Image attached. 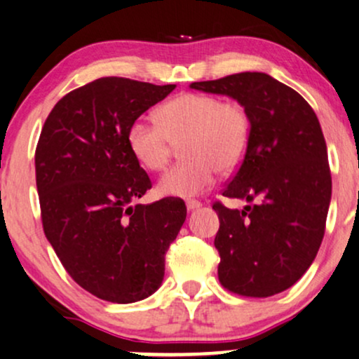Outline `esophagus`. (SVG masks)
<instances>
[{
	"instance_id": "1",
	"label": "esophagus",
	"mask_w": 359,
	"mask_h": 359,
	"mask_svg": "<svg viewBox=\"0 0 359 359\" xmlns=\"http://www.w3.org/2000/svg\"><path fill=\"white\" fill-rule=\"evenodd\" d=\"M201 206V201H198V200H188L187 201V208L189 211L191 210H198V208Z\"/></svg>"
}]
</instances>
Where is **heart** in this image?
Wrapping results in <instances>:
<instances>
[{
  "mask_svg": "<svg viewBox=\"0 0 359 359\" xmlns=\"http://www.w3.org/2000/svg\"><path fill=\"white\" fill-rule=\"evenodd\" d=\"M158 125L135 121L128 128V148L148 171H161L172 144L184 161L168 170L158 183L165 196L189 198L213 184L216 171L229 175L245 161L251 141V116L241 101L210 93H181L156 111Z\"/></svg>",
  "mask_w": 359,
  "mask_h": 359,
  "instance_id": "1",
  "label": "heart"
}]
</instances>
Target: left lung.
Instances as JSON below:
<instances>
[{"mask_svg":"<svg viewBox=\"0 0 359 359\" xmlns=\"http://www.w3.org/2000/svg\"><path fill=\"white\" fill-rule=\"evenodd\" d=\"M246 106L251 141L223 196L256 201L245 210L213 203L219 229V283L234 294L268 298L293 286L316 258L331 200L326 141L313 108L264 73L191 83Z\"/></svg>","mask_w":359,"mask_h":359,"instance_id":"obj_1","label":"left lung"}]
</instances>
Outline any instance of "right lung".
<instances>
[{"instance_id": "add662e5", "label": "right lung", "mask_w": 359, "mask_h": 359, "mask_svg": "<svg viewBox=\"0 0 359 359\" xmlns=\"http://www.w3.org/2000/svg\"><path fill=\"white\" fill-rule=\"evenodd\" d=\"M176 85L106 76L63 96L39 135L34 166L43 229L88 293L111 303L148 298L187 206L180 198L135 205L151 189L128 148V128Z\"/></svg>"}]
</instances>
